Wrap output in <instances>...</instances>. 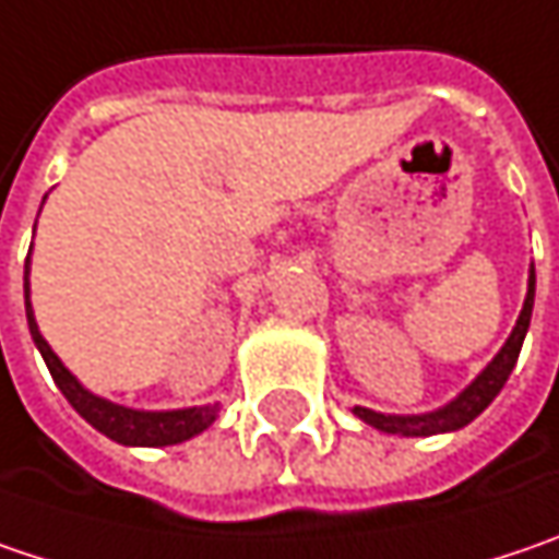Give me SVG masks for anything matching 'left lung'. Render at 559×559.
Segmentation results:
<instances>
[{
	"label": "left lung",
	"mask_w": 559,
	"mask_h": 559,
	"mask_svg": "<svg viewBox=\"0 0 559 559\" xmlns=\"http://www.w3.org/2000/svg\"><path fill=\"white\" fill-rule=\"evenodd\" d=\"M532 307H535V269L528 272V294H525V304H522V312H519V319H515V329H512V335L507 338V345L500 347V354L477 373L475 382H472L468 389H462L449 405L430 411V414H379V411L354 405V414H357L364 424L382 430V433H399V437H433V433L462 430V427L472 424L477 414L500 395V389L507 385L509 373H512V367H515V360H519L522 342H525L528 322H532Z\"/></svg>",
	"instance_id": "left-lung-1"
}]
</instances>
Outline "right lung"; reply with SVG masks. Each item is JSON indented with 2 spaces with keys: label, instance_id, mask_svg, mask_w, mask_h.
<instances>
[{
  "label": "right lung",
  "instance_id": "1",
  "mask_svg": "<svg viewBox=\"0 0 559 559\" xmlns=\"http://www.w3.org/2000/svg\"><path fill=\"white\" fill-rule=\"evenodd\" d=\"M27 272H31V255L24 262V310H27V325H31V338L37 350L44 354L47 367H50L52 382L59 385V392L69 399V405L82 414L84 420L100 430L104 437H110L122 445H177L182 440H192L195 433H202L205 427H212L217 417V405H202V408H180V411H135L126 405L107 402L94 392H87L79 379L66 370V364L52 354L47 338L37 329V319L31 310V284H27Z\"/></svg>",
  "mask_w": 559,
  "mask_h": 559
}]
</instances>
